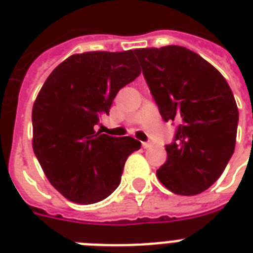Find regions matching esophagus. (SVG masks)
I'll list each match as a JSON object with an SVG mask.
<instances>
[{"label":"esophagus","mask_w":253,"mask_h":253,"mask_svg":"<svg viewBox=\"0 0 253 253\" xmlns=\"http://www.w3.org/2000/svg\"><path fill=\"white\" fill-rule=\"evenodd\" d=\"M142 147L144 148V150H147V148H151V147H152V143L144 142V143H142Z\"/></svg>","instance_id":"34e87169"}]
</instances>
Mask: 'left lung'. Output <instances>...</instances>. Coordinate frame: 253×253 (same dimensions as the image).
Masks as SVG:
<instances>
[{
    "label": "left lung",
    "instance_id": "obj_1",
    "mask_svg": "<svg viewBox=\"0 0 253 253\" xmlns=\"http://www.w3.org/2000/svg\"><path fill=\"white\" fill-rule=\"evenodd\" d=\"M134 52L163 119L178 123L156 176L174 194H200L219 178L235 150L239 111L231 89L218 69L185 47Z\"/></svg>",
    "mask_w": 253,
    "mask_h": 253
}]
</instances>
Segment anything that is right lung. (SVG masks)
I'll list each match as a JSON object with an SVG mask.
<instances>
[{
	"label": "right lung",
	"mask_w": 253,
	"mask_h": 253,
	"mask_svg": "<svg viewBox=\"0 0 253 253\" xmlns=\"http://www.w3.org/2000/svg\"><path fill=\"white\" fill-rule=\"evenodd\" d=\"M140 75L132 51L76 53L49 75L33 106V148L53 188L75 204L109 197L127 158L140 148L131 136L94 130L113 99Z\"/></svg>",
	"instance_id": "right-lung-1"
}]
</instances>
